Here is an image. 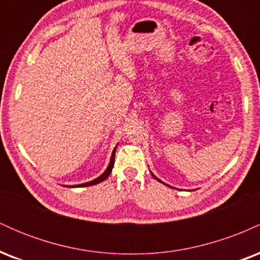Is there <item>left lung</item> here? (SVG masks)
<instances>
[{
  "label": "left lung",
  "mask_w": 260,
  "mask_h": 260,
  "mask_svg": "<svg viewBox=\"0 0 260 260\" xmlns=\"http://www.w3.org/2000/svg\"><path fill=\"white\" fill-rule=\"evenodd\" d=\"M151 175H153V174H151ZM153 177L155 178V180H157V181H159V182H161V181L159 180V178H157V177H155V176H154V175H153ZM161 183H162V182H161Z\"/></svg>",
  "instance_id": "obj_1"
}]
</instances>
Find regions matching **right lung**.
I'll list each match as a JSON object with an SVG mask.
<instances>
[{"label": "right lung", "mask_w": 260, "mask_h": 260, "mask_svg": "<svg viewBox=\"0 0 260 260\" xmlns=\"http://www.w3.org/2000/svg\"><path fill=\"white\" fill-rule=\"evenodd\" d=\"M115 153H116V148L113 149L112 155H111V160H110L109 166H107V169L105 170V172H104L103 175L99 176V177L95 178V180H92V181H90V182H86V183L77 184V186H70V187H86V186H92V184H98V183H100V182L105 181L106 178L109 177V176H110V174H111V171H112L113 164H115Z\"/></svg>", "instance_id": "right-lung-1"}]
</instances>
